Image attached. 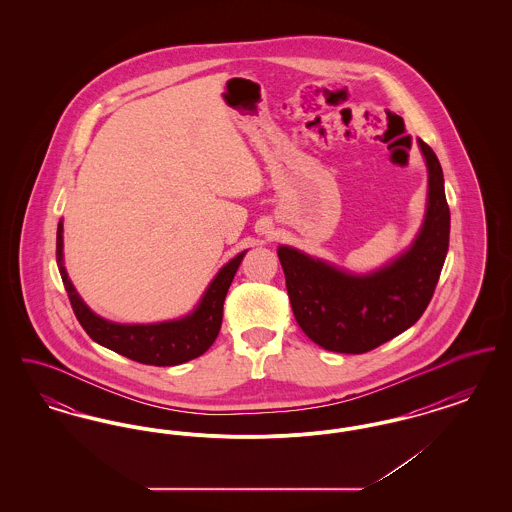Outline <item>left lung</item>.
Masks as SVG:
<instances>
[{"label": "left lung", "instance_id": "1", "mask_svg": "<svg viewBox=\"0 0 512 512\" xmlns=\"http://www.w3.org/2000/svg\"><path fill=\"white\" fill-rule=\"evenodd\" d=\"M428 165V209L413 247L390 267L353 276L311 259L293 247H280L293 315L320 347L361 355L411 328L438 286L449 249V205L436 153L418 140Z\"/></svg>", "mask_w": 512, "mask_h": 512}]
</instances>
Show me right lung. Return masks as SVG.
Segmentation results:
<instances>
[{
	"mask_svg": "<svg viewBox=\"0 0 512 512\" xmlns=\"http://www.w3.org/2000/svg\"><path fill=\"white\" fill-rule=\"evenodd\" d=\"M244 253L234 257L207 288L201 303L192 315L161 324H115L94 315L78 297L63 267V224L57 226V263L65 292L69 295L74 315L86 334L99 345L128 357L136 363L153 366L182 365L203 355L219 336L222 305Z\"/></svg>",
	"mask_w": 512,
	"mask_h": 512,
	"instance_id": "1",
	"label": "right lung"
}]
</instances>
